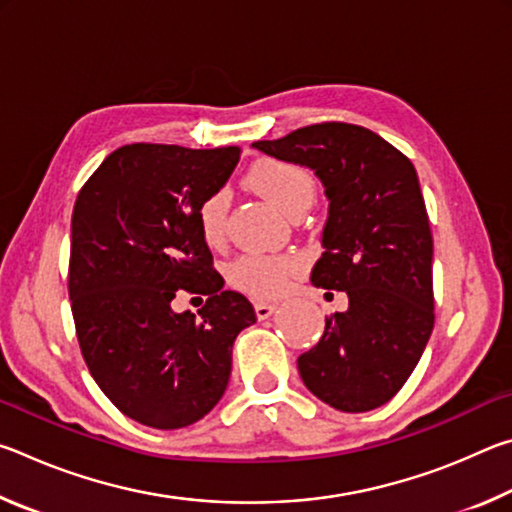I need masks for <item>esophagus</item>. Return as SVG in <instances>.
<instances>
[{"label":"esophagus","mask_w":512,"mask_h":512,"mask_svg":"<svg viewBox=\"0 0 512 512\" xmlns=\"http://www.w3.org/2000/svg\"><path fill=\"white\" fill-rule=\"evenodd\" d=\"M275 305H271V302H255V314L259 320H266L271 318L275 314Z\"/></svg>","instance_id":"obj_1"}]
</instances>
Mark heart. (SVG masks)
I'll use <instances>...</instances> for the list:
<instances>
[{
	"label": "heart",
	"instance_id": "1",
	"mask_svg": "<svg viewBox=\"0 0 512 512\" xmlns=\"http://www.w3.org/2000/svg\"><path fill=\"white\" fill-rule=\"evenodd\" d=\"M246 185L284 214L296 212L300 207L307 210L316 196L314 176L300 164L280 158L257 160L246 173ZM225 221H228V196L225 192L207 194L196 210L198 232L207 246L216 248L223 244ZM300 268V259L289 253H244L228 266V280L232 287L248 296L271 300L287 291L291 277H296Z\"/></svg>",
	"mask_w": 512,
	"mask_h": 512
}]
</instances>
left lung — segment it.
Returning <instances> with one entry per match:
<instances>
[{"mask_svg": "<svg viewBox=\"0 0 512 512\" xmlns=\"http://www.w3.org/2000/svg\"><path fill=\"white\" fill-rule=\"evenodd\" d=\"M316 171L329 198L325 253L311 282L348 293V309L298 357L305 386L345 413L393 400L418 366L433 329V237L418 173L384 137L323 121L253 144Z\"/></svg>", "mask_w": 512, "mask_h": 512, "instance_id": "obj_1", "label": "left lung"}]
</instances>
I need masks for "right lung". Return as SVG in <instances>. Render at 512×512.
Listing matches in <instances>:
<instances>
[{
    "label": "right lung",
    "instance_id": "1",
    "mask_svg": "<svg viewBox=\"0 0 512 512\" xmlns=\"http://www.w3.org/2000/svg\"><path fill=\"white\" fill-rule=\"evenodd\" d=\"M239 146L126 144L81 187L72 214L67 289L81 354L108 400L153 429H183L221 400L232 343L257 316L223 291L196 210L219 192ZM178 290L207 295L176 315Z\"/></svg>",
    "mask_w": 512,
    "mask_h": 512
}]
</instances>
